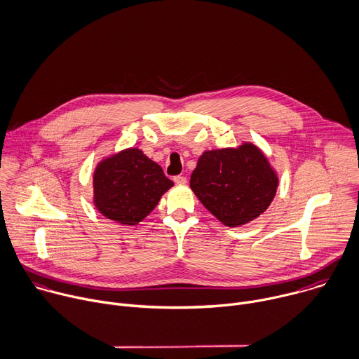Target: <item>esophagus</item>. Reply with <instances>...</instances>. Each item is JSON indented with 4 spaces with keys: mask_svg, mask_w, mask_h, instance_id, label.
<instances>
[{
    "mask_svg": "<svg viewBox=\"0 0 359 359\" xmlns=\"http://www.w3.org/2000/svg\"><path fill=\"white\" fill-rule=\"evenodd\" d=\"M172 180H174V182H175V184H180V185L187 184V178H185L184 175H177V177H174Z\"/></svg>",
    "mask_w": 359,
    "mask_h": 359,
    "instance_id": "esophagus-1",
    "label": "esophagus"
}]
</instances>
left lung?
<instances>
[{
  "label": "left lung",
  "mask_w": 359,
  "mask_h": 359,
  "mask_svg": "<svg viewBox=\"0 0 359 359\" xmlns=\"http://www.w3.org/2000/svg\"><path fill=\"white\" fill-rule=\"evenodd\" d=\"M189 185L215 218L236 228L269 208L278 178L263 151L252 142H243L238 149L203 151Z\"/></svg>",
  "instance_id": "8db88e82"
}]
</instances>
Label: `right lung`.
Returning a JSON list of instances; mask_svg holds the SVG:
<instances>
[{
  "mask_svg": "<svg viewBox=\"0 0 359 359\" xmlns=\"http://www.w3.org/2000/svg\"><path fill=\"white\" fill-rule=\"evenodd\" d=\"M172 185L157 163L138 149H127L97 164L93 174V202L107 219L137 225Z\"/></svg>",
  "mask_w": 359,
  "mask_h": 359,
  "instance_id": "add662e5",
  "label": "right lung"
}]
</instances>
